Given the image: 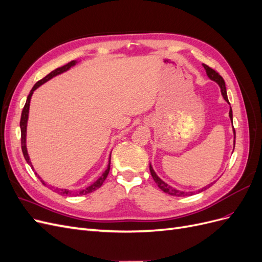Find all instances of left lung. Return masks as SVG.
Returning <instances> with one entry per match:
<instances>
[{"label": "left lung", "mask_w": 262, "mask_h": 262, "mask_svg": "<svg viewBox=\"0 0 262 262\" xmlns=\"http://www.w3.org/2000/svg\"><path fill=\"white\" fill-rule=\"evenodd\" d=\"M203 68L205 69V71H207V74H208V76L211 78V80L214 81V82H216V83L220 85L222 95H223L224 99L229 104L228 98H227L225 82H224V80H223V77H222V76L216 72V71H214L213 69H211V68L208 67L207 64H203ZM229 118H231L232 123H233V112H232V108H231V110H229ZM234 134H235V129H234ZM234 146H235V141H234ZM149 171H150V175H152L154 181L156 182V185H157L158 187H160V189L163 190L164 192L168 193V194H170V195H175V196H185V195H188V194H189V195H192V194H193V192H184V191H180V190H177V189H175V188H172V187L168 186L167 184H166V182H164L160 177H158V176L156 175V172L154 171L153 167H152V166H150V165H149ZM213 184H214V182H212V184H210L209 186L203 187V188L200 189L198 192L204 191V190H207L208 188H210Z\"/></svg>", "instance_id": "8db88e82"}]
</instances>
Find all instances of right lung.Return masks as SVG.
<instances>
[{"instance_id":"add662e5","label":"right lung","mask_w":262,"mask_h":262,"mask_svg":"<svg viewBox=\"0 0 262 262\" xmlns=\"http://www.w3.org/2000/svg\"><path fill=\"white\" fill-rule=\"evenodd\" d=\"M76 63V61H71V62H69L68 64H66V66H63V67H61V68H58V69H55V70H53L52 72H50L48 75L47 76H45L42 80H40V81H38L35 85H34V87H33V90L30 91V93H29V95H28V97H27V100H26V104H25V106H24V108H23V112H21V117H20V123H19V125H20V133H21V138H20V143H21V150H23V154H24V157H25V160H26V162L30 165V167H33V165H31V163H30V160H29V156H28V153H27V148H26V128H27V120H28V113H29V104H30V98H31V95H33V93L35 92V90H37L39 86L40 85H42L43 83H46L47 81H49L50 78H52L53 76H55V75H58V74H61V73H63V72H66V71H68L71 67H73L74 64ZM110 158H112V156L109 157V164H108V167H107V169L105 170V172L102 173V175L94 182V184H92L91 186H89L87 188H85V189H83V190H80V191L77 192V194L76 195H83V194H87V193H91V192H93V191H95V190H97L98 188H100L101 187V185L104 184V181H105V179L107 178V176H108V173H109V170H110ZM33 170H34V168H33ZM36 173V172H35ZM37 175V173H36ZM38 178L39 179H41L40 177L38 176ZM41 182L42 184L46 186V184H45V181H42L41 180ZM57 192L58 193H60V194H71L72 193V191H70V190H68V189H58L57 188ZM74 194V193H73Z\"/></svg>"}]
</instances>
